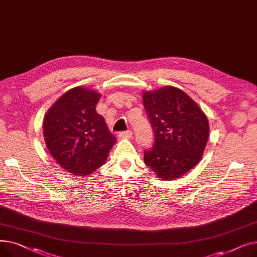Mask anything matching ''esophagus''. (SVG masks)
Listing matches in <instances>:
<instances>
[{"label":"esophagus","mask_w":257,"mask_h":257,"mask_svg":"<svg viewBox=\"0 0 257 257\" xmlns=\"http://www.w3.org/2000/svg\"><path fill=\"white\" fill-rule=\"evenodd\" d=\"M119 138H126V139H130L132 137V131L131 130H127V131H121L118 133Z\"/></svg>","instance_id":"esophagus-1"}]
</instances>
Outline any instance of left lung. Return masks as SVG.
Listing matches in <instances>:
<instances>
[{"label": "left lung", "mask_w": 257, "mask_h": 257, "mask_svg": "<svg viewBox=\"0 0 257 257\" xmlns=\"http://www.w3.org/2000/svg\"><path fill=\"white\" fill-rule=\"evenodd\" d=\"M143 102L155 140L144 150L145 164L158 178L181 177L203 155L209 134L205 113L184 91L173 86L145 92Z\"/></svg>", "instance_id": "left-lung-1"}]
</instances>
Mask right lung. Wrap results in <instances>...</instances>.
Masks as SVG:
<instances>
[{"mask_svg":"<svg viewBox=\"0 0 257 257\" xmlns=\"http://www.w3.org/2000/svg\"><path fill=\"white\" fill-rule=\"evenodd\" d=\"M100 94L84 87L66 91L48 110L44 136L56 163L74 175L85 176L105 164L116 139L96 105Z\"/></svg>","mask_w":257,"mask_h":257,"instance_id":"right-lung-1","label":"right lung"}]
</instances>
